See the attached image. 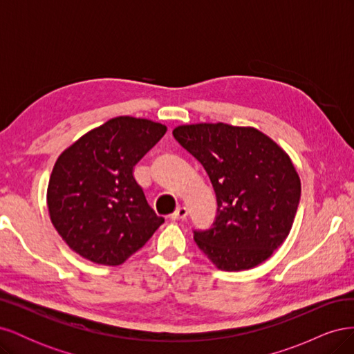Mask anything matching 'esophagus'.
<instances>
[{"instance_id":"esophagus-1","label":"esophagus","mask_w":354,"mask_h":354,"mask_svg":"<svg viewBox=\"0 0 354 354\" xmlns=\"http://www.w3.org/2000/svg\"><path fill=\"white\" fill-rule=\"evenodd\" d=\"M187 217V209L185 207H178L173 214H171V220H185Z\"/></svg>"}]
</instances>
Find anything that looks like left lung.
Listing matches in <instances>:
<instances>
[{
  "label": "left lung",
  "instance_id": "left-lung-1",
  "mask_svg": "<svg viewBox=\"0 0 354 354\" xmlns=\"http://www.w3.org/2000/svg\"><path fill=\"white\" fill-rule=\"evenodd\" d=\"M173 136L205 168L216 192V221L194 232L199 250L226 272L266 261L291 232L301 195L291 158L252 127L192 124L176 127Z\"/></svg>",
  "mask_w": 354,
  "mask_h": 354
}]
</instances>
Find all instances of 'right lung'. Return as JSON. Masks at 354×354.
<instances>
[{
	"label": "right lung",
	"instance_id": "1",
	"mask_svg": "<svg viewBox=\"0 0 354 354\" xmlns=\"http://www.w3.org/2000/svg\"><path fill=\"white\" fill-rule=\"evenodd\" d=\"M167 127L116 116L63 151L50 176L53 226L72 251L95 264L120 266L164 223L149 207L134 165Z\"/></svg>",
	"mask_w": 354,
	"mask_h": 354
}]
</instances>
